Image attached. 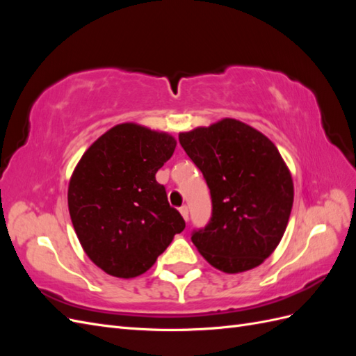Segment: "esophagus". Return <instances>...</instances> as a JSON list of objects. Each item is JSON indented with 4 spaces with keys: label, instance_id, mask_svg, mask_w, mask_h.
Here are the masks:
<instances>
[{
    "label": "esophagus",
    "instance_id": "esophagus-1",
    "mask_svg": "<svg viewBox=\"0 0 356 356\" xmlns=\"http://www.w3.org/2000/svg\"><path fill=\"white\" fill-rule=\"evenodd\" d=\"M179 212H181V215H182V218H184L186 221L188 220V207H186V204H184V207H181L179 208Z\"/></svg>",
    "mask_w": 356,
    "mask_h": 356
}]
</instances>
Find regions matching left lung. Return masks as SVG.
Wrapping results in <instances>:
<instances>
[{
	"instance_id": "obj_1",
	"label": "left lung",
	"mask_w": 356,
	"mask_h": 356,
	"mask_svg": "<svg viewBox=\"0 0 356 356\" xmlns=\"http://www.w3.org/2000/svg\"><path fill=\"white\" fill-rule=\"evenodd\" d=\"M211 191L212 215L191 242L211 266L239 273L260 266L281 242L294 186L275 144L234 118L179 134Z\"/></svg>"
}]
</instances>
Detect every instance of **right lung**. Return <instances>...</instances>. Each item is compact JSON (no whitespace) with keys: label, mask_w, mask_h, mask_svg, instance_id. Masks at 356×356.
<instances>
[{"label":"right lung","mask_w":356,"mask_h":356,"mask_svg":"<svg viewBox=\"0 0 356 356\" xmlns=\"http://www.w3.org/2000/svg\"><path fill=\"white\" fill-rule=\"evenodd\" d=\"M165 132L135 123L111 127L88 148L68 187L74 230L90 260L115 277L145 273L186 227L157 170L175 152Z\"/></svg>","instance_id":"right-lung-1"}]
</instances>
